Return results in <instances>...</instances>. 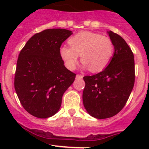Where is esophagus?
<instances>
[{
	"mask_svg": "<svg viewBox=\"0 0 149 149\" xmlns=\"http://www.w3.org/2000/svg\"><path fill=\"white\" fill-rule=\"evenodd\" d=\"M82 78H83V76H82V75L77 74V75H76V79H81Z\"/></svg>",
	"mask_w": 149,
	"mask_h": 149,
	"instance_id": "1",
	"label": "esophagus"
}]
</instances>
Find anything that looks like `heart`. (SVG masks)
<instances>
[{"instance_id":"b5f03b06","label":"heart","mask_w":149,"mask_h":149,"mask_svg":"<svg viewBox=\"0 0 149 149\" xmlns=\"http://www.w3.org/2000/svg\"><path fill=\"white\" fill-rule=\"evenodd\" d=\"M70 46L60 48V55L69 70H74L81 55L84 68L92 72L103 70L109 64L114 55L115 47L107 36L84 31L69 39Z\"/></svg>"}]
</instances>
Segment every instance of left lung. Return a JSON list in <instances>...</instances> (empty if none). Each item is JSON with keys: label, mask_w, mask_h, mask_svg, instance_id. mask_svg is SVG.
I'll return each mask as SVG.
<instances>
[{"label": "left lung", "mask_w": 149, "mask_h": 149, "mask_svg": "<svg viewBox=\"0 0 149 149\" xmlns=\"http://www.w3.org/2000/svg\"><path fill=\"white\" fill-rule=\"evenodd\" d=\"M108 34L115 47L110 63L100 73L84 77V107L97 119L111 118L120 112L135 83L134 55L131 49L118 34L112 31Z\"/></svg>", "instance_id": "1"}]
</instances>
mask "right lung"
<instances>
[{"label":"right lung","instance_id":"obj_1","mask_svg":"<svg viewBox=\"0 0 149 149\" xmlns=\"http://www.w3.org/2000/svg\"><path fill=\"white\" fill-rule=\"evenodd\" d=\"M72 34L65 29H45L32 36L19 53L14 88L25 110L36 118L57 113L64 92L74 81L76 75L60 55L61 45Z\"/></svg>","mask_w":149,"mask_h":149}]
</instances>
